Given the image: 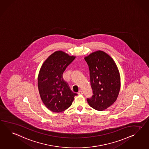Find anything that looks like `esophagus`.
Listing matches in <instances>:
<instances>
[{"instance_id": "obj_1", "label": "esophagus", "mask_w": 149, "mask_h": 149, "mask_svg": "<svg viewBox=\"0 0 149 149\" xmlns=\"http://www.w3.org/2000/svg\"><path fill=\"white\" fill-rule=\"evenodd\" d=\"M78 94L79 95H83V92L81 91V90H79V91H78Z\"/></svg>"}]
</instances>
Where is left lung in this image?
Returning <instances> with one entry per match:
<instances>
[{
	"label": "left lung",
	"instance_id": "obj_1",
	"mask_svg": "<svg viewBox=\"0 0 149 149\" xmlns=\"http://www.w3.org/2000/svg\"><path fill=\"white\" fill-rule=\"evenodd\" d=\"M90 70L93 95L87 101L97 110H104L118 97L120 88L118 69L113 59L102 51H97L85 57Z\"/></svg>",
	"mask_w": 149,
	"mask_h": 149
}]
</instances>
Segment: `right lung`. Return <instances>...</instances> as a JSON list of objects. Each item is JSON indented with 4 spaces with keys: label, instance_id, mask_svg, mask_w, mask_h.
Returning a JSON list of instances; mask_svg holds the SVG:
<instances>
[{
    "label": "right lung",
    "instance_id": "obj_1",
    "mask_svg": "<svg viewBox=\"0 0 149 149\" xmlns=\"http://www.w3.org/2000/svg\"><path fill=\"white\" fill-rule=\"evenodd\" d=\"M76 57L61 51L51 54L43 63L38 77L39 92L46 107L54 112H61L70 107L77 95L63 78V73Z\"/></svg>",
    "mask_w": 149,
    "mask_h": 149
}]
</instances>
